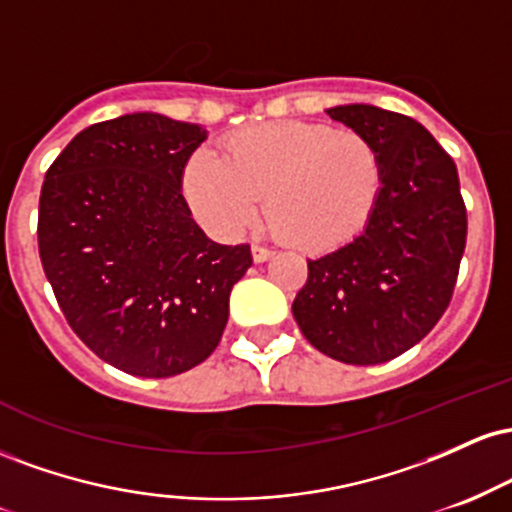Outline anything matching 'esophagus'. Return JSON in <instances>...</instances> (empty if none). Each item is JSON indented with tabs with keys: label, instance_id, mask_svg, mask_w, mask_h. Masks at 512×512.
I'll return each instance as SVG.
<instances>
[{
	"label": "esophagus",
	"instance_id": "1",
	"mask_svg": "<svg viewBox=\"0 0 512 512\" xmlns=\"http://www.w3.org/2000/svg\"><path fill=\"white\" fill-rule=\"evenodd\" d=\"M274 252L269 248H262V245H252V260L255 262H267Z\"/></svg>",
	"mask_w": 512,
	"mask_h": 512
}]
</instances>
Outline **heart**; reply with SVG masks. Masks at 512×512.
I'll use <instances>...</instances> for the list:
<instances>
[{
    "instance_id": "heart-1",
    "label": "heart",
    "mask_w": 512,
    "mask_h": 512,
    "mask_svg": "<svg viewBox=\"0 0 512 512\" xmlns=\"http://www.w3.org/2000/svg\"><path fill=\"white\" fill-rule=\"evenodd\" d=\"M383 187V156L368 137L303 120L238 129L221 158L197 151L182 173L187 204L214 231L248 228L264 197L276 236L313 255L361 236Z\"/></svg>"
}]
</instances>
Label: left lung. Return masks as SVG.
<instances>
[{
	"mask_svg": "<svg viewBox=\"0 0 512 512\" xmlns=\"http://www.w3.org/2000/svg\"><path fill=\"white\" fill-rule=\"evenodd\" d=\"M332 120L378 146L385 187L368 228L308 260L293 317L334 361L375 366L419 344L450 305L467 243L455 161L407 115L351 103Z\"/></svg>",
	"mask_w": 512,
	"mask_h": 512,
	"instance_id": "8db88e82",
	"label": "left lung"
}]
</instances>
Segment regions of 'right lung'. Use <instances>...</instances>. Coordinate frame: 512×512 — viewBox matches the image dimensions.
<instances>
[{"instance_id":"add662e5","label":"right lung","mask_w":512,"mask_h":512,"mask_svg":"<svg viewBox=\"0 0 512 512\" xmlns=\"http://www.w3.org/2000/svg\"><path fill=\"white\" fill-rule=\"evenodd\" d=\"M207 129L158 113L86 127L45 173L38 250L69 327L105 363L170 378L211 356L250 245L204 236L182 173Z\"/></svg>"}]
</instances>
